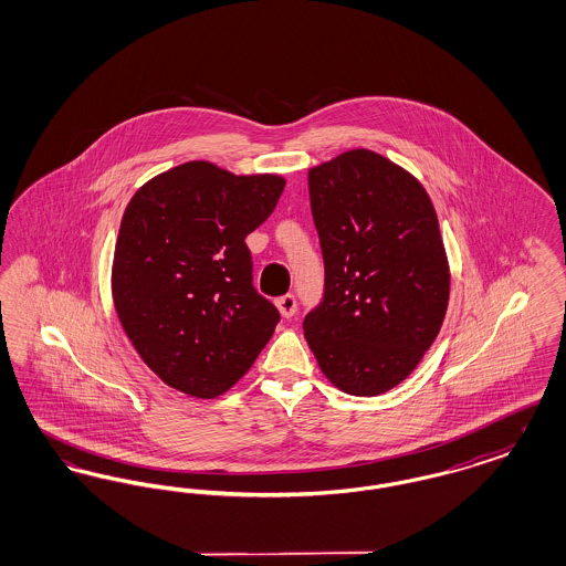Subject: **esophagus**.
<instances>
[{"label":"esophagus","instance_id":"esophagus-1","mask_svg":"<svg viewBox=\"0 0 566 566\" xmlns=\"http://www.w3.org/2000/svg\"><path fill=\"white\" fill-rule=\"evenodd\" d=\"M275 305H277V310H280V314L284 316V318H293L296 312V301L293 295H284L280 296V298H275Z\"/></svg>","mask_w":566,"mask_h":566}]
</instances>
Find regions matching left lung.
Returning <instances> with one entry per match:
<instances>
[{
    "instance_id": "obj_1",
    "label": "left lung",
    "mask_w": 566,
    "mask_h": 566,
    "mask_svg": "<svg viewBox=\"0 0 566 566\" xmlns=\"http://www.w3.org/2000/svg\"><path fill=\"white\" fill-rule=\"evenodd\" d=\"M324 301L303 321L324 377L354 397L399 386L441 331L450 263L431 197L367 148L310 169Z\"/></svg>"
}]
</instances>
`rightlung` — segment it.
I'll return each instance as SVG.
<instances>
[{
  "instance_id": "obj_1",
  "label": "right lung",
  "mask_w": 566,
  "mask_h": 566,
  "mask_svg": "<svg viewBox=\"0 0 566 566\" xmlns=\"http://www.w3.org/2000/svg\"><path fill=\"white\" fill-rule=\"evenodd\" d=\"M286 180L210 161L176 165L135 190L112 261V298L150 371L197 399L238 384L280 321L252 286L245 245Z\"/></svg>"
}]
</instances>
